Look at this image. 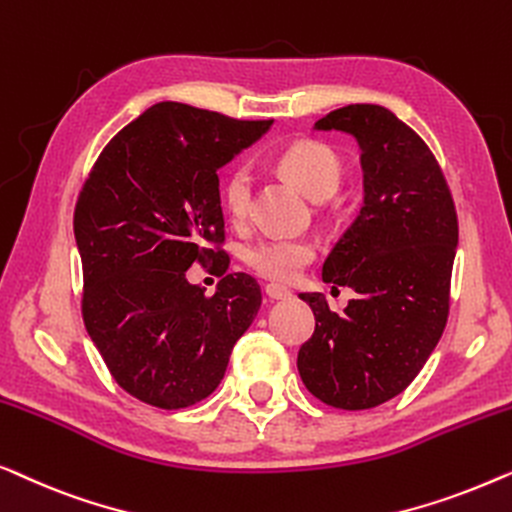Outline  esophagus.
Segmentation results:
<instances>
[{"instance_id": "esophagus-1", "label": "esophagus", "mask_w": 512, "mask_h": 512, "mask_svg": "<svg viewBox=\"0 0 512 512\" xmlns=\"http://www.w3.org/2000/svg\"><path fill=\"white\" fill-rule=\"evenodd\" d=\"M266 297H269L271 301H283V299H290L292 292L287 290V287L283 285H266Z\"/></svg>"}]
</instances>
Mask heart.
<instances>
[{
	"label": "heart",
	"mask_w": 512,
	"mask_h": 512,
	"mask_svg": "<svg viewBox=\"0 0 512 512\" xmlns=\"http://www.w3.org/2000/svg\"><path fill=\"white\" fill-rule=\"evenodd\" d=\"M276 167L290 176L308 197L329 199L343 181V160L327 143L315 139H297L276 155ZM220 201L227 218L243 222L253 201V171L248 164H234L220 183ZM315 259V246L299 236H273L246 248L243 262L257 276L273 283H290Z\"/></svg>",
	"instance_id": "b5f03b06"
}]
</instances>
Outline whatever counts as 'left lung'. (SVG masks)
<instances>
[{"label": "left lung", "instance_id": "left-lung-1", "mask_svg": "<svg viewBox=\"0 0 512 512\" xmlns=\"http://www.w3.org/2000/svg\"><path fill=\"white\" fill-rule=\"evenodd\" d=\"M362 148L364 206L331 250L322 280L352 287L338 315L318 292L297 366L306 390L343 410L397 397L422 371L450 313L457 211L443 169L420 134L378 104H350L315 122Z\"/></svg>", "mask_w": 512, "mask_h": 512}]
</instances>
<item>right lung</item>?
Listing matches in <instances>:
<instances>
[{"mask_svg":"<svg viewBox=\"0 0 512 512\" xmlns=\"http://www.w3.org/2000/svg\"><path fill=\"white\" fill-rule=\"evenodd\" d=\"M271 122L160 102L106 143L78 192L85 329L115 383L143 403L206 399L262 306L253 276L225 273L218 169ZM211 258L223 280L208 298L184 271Z\"/></svg>","mask_w":512,"mask_h":512,"instance_id":"1","label":"right lung"}]
</instances>
